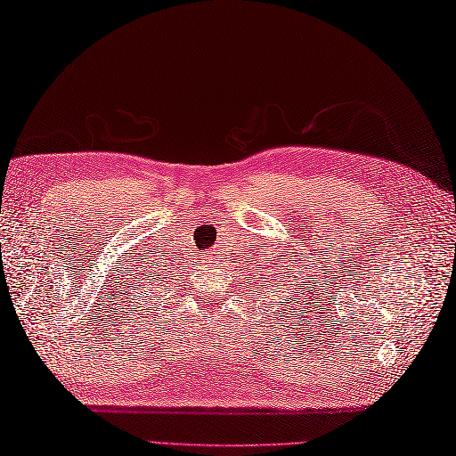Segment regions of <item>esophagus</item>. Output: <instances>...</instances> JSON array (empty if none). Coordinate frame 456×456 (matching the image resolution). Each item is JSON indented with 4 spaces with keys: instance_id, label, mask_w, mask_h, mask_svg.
<instances>
[{
    "instance_id": "obj_1",
    "label": "esophagus",
    "mask_w": 456,
    "mask_h": 456,
    "mask_svg": "<svg viewBox=\"0 0 456 456\" xmlns=\"http://www.w3.org/2000/svg\"><path fill=\"white\" fill-rule=\"evenodd\" d=\"M200 262L208 265V268H214V254L212 252H206V254H200Z\"/></svg>"
}]
</instances>
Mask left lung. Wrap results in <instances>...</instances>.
<instances>
[{"mask_svg": "<svg viewBox=\"0 0 456 456\" xmlns=\"http://www.w3.org/2000/svg\"><path fill=\"white\" fill-rule=\"evenodd\" d=\"M280 260H286V257H280L278 256V260H272V257H265L264 262H260V265H262V270L265 272V273H273V272H280V273H286V278H294L291 276V272H283V270H288V265H280ZM297 273H302V270H297ZM278 276V273H276ZM297 278V276H296ZM294 283H289V288H294L296 291H294V302L297 297H302L304 296V299H307V294L305 291H309V294H312V278H307V281H305V278H297V280H291ZM288 304H289V299H288Z\"/></svg>", "mask_w": 456, "mask_h": 456, "instance_id": "obj_1", "label": "left lung"}]
</instances>
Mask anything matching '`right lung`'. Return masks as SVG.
Returning <instances> with one entry per match:
<instances>
[{
	"label": "right lung",
	"mask_w": 456,
	"mask_h": 456,
	"mask_svg": "<svg viewBox=\"0 0 456 456\" xmlns=\"http://www.w3.org/2000/svg\"><path fill=\"white\" fill-rule=\"evenodd\" d=\"M159 273H160V272H159ZM160 276H162V273H160ZM149 278H151V280H152V281H154V280H157V278H154V276H152V272H151V273H149ZM152 281H151V283H152ZM162 281H165V280H160V283H162Z\"/></svg>",
	"instance_id": "obj_1"
}]
</instances>
